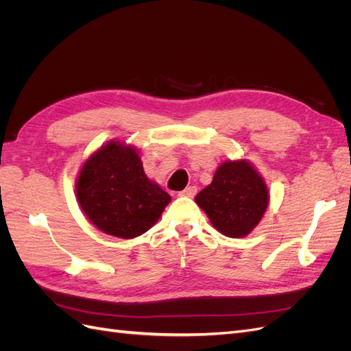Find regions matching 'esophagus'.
<instances>
[{
  "mask_svg": "<svg viewBox=\"0 0 351 351\" xmlns=\"http://www.w3.org/2000/svg\"><path fill=\"white\" fill-rule=\"evenodd\" d=\"M196 192H197V187L196 186H189V187H186L183 190V192H180L178 195L180 196H186V197H193L196 195Z\"/></svg>",
  "mask_w": 351,
  "mask_h": 351,
  "instance_id": "esophagus-1",
  "label": "esophagus"
}]
</instances>
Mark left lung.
Listing matches in <instances>:
<instances>
[{"instance_id":"left-lung-1","label":"left lung","mask_w":351,"mask_h":351,"mask_svg":"<svg viewBox=\"0 0 351 351\" xmlns=\"http://www.w3.org/2000/svg\"><path fill=\"white\" fill-rule=\"evenodd\" d=\"M212 226L232 239L247 236L259 224L269 196L263 178L247 161H227L195 197Z\"/></svg>"}]
</instances>
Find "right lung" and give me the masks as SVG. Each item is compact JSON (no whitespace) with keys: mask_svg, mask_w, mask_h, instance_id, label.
<instances>
[{"mask_svg":"<svg viewBox=\"0 0 351 351\" xmlns=\"http://www.w3.org/2000/svg\"><path fill=\"white\" fill-rule=\"evenodd\" d=\"M76 193L93 224L121 239L143 234L171 200L146 177L134 147L119 142L102 146L83 164Z\"/></svg>","mask_w":351,"mask_h":351,"instance_id":"1","label":"right lung"}]
</instances>
